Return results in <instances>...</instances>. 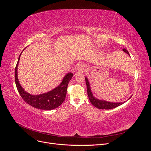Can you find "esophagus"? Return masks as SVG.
I'll use <instances>...</instances> for the list:
<instances>
[{
  "mask_svg": "<svg viewBox=\"0 0 151 151\" xmlns=\"http://www.w3.org/2000/svg\"><path fill=\"white\" fill-rule=\"evenodd\" d=\"M76 69L77 70H80L81 72H84L86 70V68L83 64H82V63H79V64L77 66Z\"/></svg>",
  "mask_w": 151,
  "mask_h": 151,
  "instance_id": "1",
  "label": "esophagus"
}]
</instances>
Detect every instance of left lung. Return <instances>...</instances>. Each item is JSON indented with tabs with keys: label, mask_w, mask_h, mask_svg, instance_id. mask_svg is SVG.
Returning a JSON list of instances; mask_svg holds the SVG:
<instances>
[{
	"label": "left lung",
	"mask_w": 151,
	"mask_h": 151,
	"mask_svg": "<svg viewBox=\"0 0 151 151\" xmlns=\"http://www.w3.org/2000/svg\"><path fill=\"white\" fill-rule=\"evenodd\" d=\"M123 51L127 53L128 55H130L129 52H128L125 48H123ZM85 79H86V86H87V91H88V95L89 99L90 100V102L96 108L101 109H113V108H115L116 107L119 106L122 104L125 103V101L123 102V103H121V102L120 103H111V102H108L106 101H104V100H99L97 98H96L95 97L93 96V93H92V92H91V89L90 88V85H89V81H88V78H87V77H85ZM131 97H130L129 99H130Z\"/></svg>",
	"instance_id": "left-lung-1"
}]
</instances>
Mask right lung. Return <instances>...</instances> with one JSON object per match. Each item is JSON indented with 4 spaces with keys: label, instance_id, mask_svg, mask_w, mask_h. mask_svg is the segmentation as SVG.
Masks as SVG:
<instances>
[{
    "label": "right lung",
    "instance_id": "right-lung-1",
    "mask_svg": "<svg viewBox=\"0 0 151 151\" xmlns=\"http://www.w3.org/2000/svg\"><path fill=\"white\" fill-rule=\"evenodd\" d=\"M21 53L18 58L15 68L16 85L21 98L26 103L35 108L43 109V110H51V109L58 108L64 101L65 99L68 84L73 76L72 73L69 72L67 74L60 84L49 92L39 95L30 94L22 88L17 78V66Z\"/></svg>",
    "mask_w": 151,
    "mask_h": 151
}]
</instances>
